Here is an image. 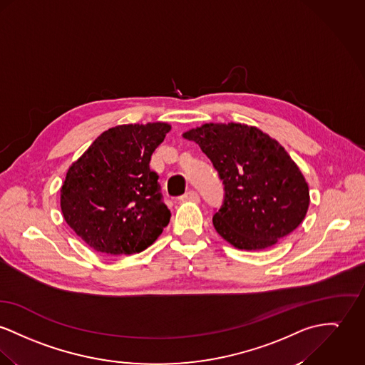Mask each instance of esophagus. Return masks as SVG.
<instances>
[{"instance_id":"esophagus-1","label":"esophagus","mask_w":365,"mask_h":365,"mask_svg":"<svg viewBox=\"0 0 365 365\" xmlns=\"http://www.w3.org/2000/svg\"><path fill=\"white\" fill-rule=\"evenodd\" d=\"M200 196L197 195L195 190H189L187 193H185L183 196L180 197V201H198Z\"/></svg>"}]
</instances>
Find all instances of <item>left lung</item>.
Masks as SVG:
<instances>
[{
  "label": "left lung",
  "instance_id": "8db88e82",
  "mask_svg": "<svg viewBox=\"0 0 365 365\" xmlns=\"http://www.w3.org/2000/svg\"><path fill=\"white\" fill-rule=\"evenodd\" d=\"M196 141L224 182L215 230L240 250H264L306 218L309 185L281 144L255 126L204 123L182 135Z\"/></svg>",
  "mask_w": 365,
  "mask_h": 365
}]
</instances>
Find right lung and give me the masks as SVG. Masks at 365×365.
Returning a JSON list of instances; mask_svg holds the SVG:
<instances>
[{"label":"right lung","mask_w":365,"mask_h":365,"mask_svg":"<svg viewBox=\"0 0 365 365\" xmlns=\"http://www.w3.org/2000/svg\"><path fill=\"white\" fill-rule=\"evenodd\" d=\"M170 130L165 122L119 125L103 132L72 163L61 187V211L73 232L96 252L136 254L169 224L154 150Z\"/></svg>","instance_id":"1"}]
</instances>
